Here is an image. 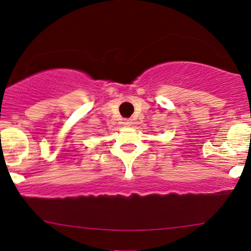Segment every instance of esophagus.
Masks as SVG:
<instances>
[{
	"label": "esophagus",
	"mask_w": 251,
	"mask_h": 251,
	"mask_svg": "<svg viewBox=\"0 0 251 251\" xmlns=\"http://www.w3.org/2000/svg\"><path fill=\"white\" fill-rule=\"evenodd\" d=\"M123 124H124V126L128 127V126L132 125V122H131V119H125V120H124Z\"/></svg>",
	"instance_id": "34e87169"
}]
</instances>
